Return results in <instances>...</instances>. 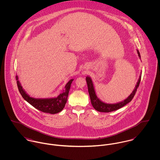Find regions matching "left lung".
Wrapping results in <instances>:
<instances>
[{
  "label": "left lung",
  "mask_w": 160,
  "mask_h": 160,
  "mask_svg": "<svg viewBox=\"0 0 160 160\" xmlns=\"http://www.w3.org/2000/svg\"><path fill=\"white\" fill-rule=\"evenodd\" d=\"M137 52L138 56L139 58L140 59L141 57H140V52H138V50H137ZM141 76H142V72H140L139 78L137 81V84L135 86L134 91L129 95V97H128V98H126L125 100H124L121 102H119L118 103H107L102 102L101 100H100L96 95L93 83L92 80L91 78L88 76H86V79L87 84H88V91H89L91 101L92 105L93 106V108L99 112L109 113V112H113L115 110H117L121 108V107H124L128 103H129L134 98V96L135 95L136 92L137 91V88H138L139 84L140 82Z\"/></svg>",
  "instance_id": "obj_1"
}]
</instances>
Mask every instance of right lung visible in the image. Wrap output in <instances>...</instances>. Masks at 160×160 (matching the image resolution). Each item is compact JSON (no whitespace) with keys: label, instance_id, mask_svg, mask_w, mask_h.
<instances>
[{"label":"right lung","instance_id":"1","mask_svg":"<svg viewBox=\"0 0 160 160\" xmlns=\"http://www.w3.org/2000/svg\"><path fill=\"white\" fill-rule=\"evenodd\" d=\"M16 78L18 90L23 98L38 110L50 114L58 113L62 112L67 102L71 84L74 80L73 79H70L65 86L64 89L57 97L37 98L29 95L22 86V84L18 80V76H17Z\"/></svg>","mask_w":160,"mask_h":160}]
</instances>
